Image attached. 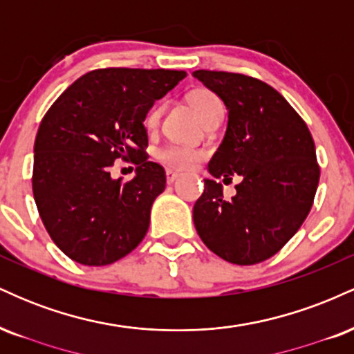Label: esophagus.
Instances as JSON below:
<instances>
[{"instance_id":"esophagus-1","label":"esophagus","mask_w":354,"mask_h":354,"mask_svg":"<svg viewBox=\"0 0 354 354\" xmlns=\"http://www.w3.org/2000/svg\"><path fill=\"white\" fill-rule=\"evenodd\" d=\"M178 178H180V173L173 171V169H168V171H166V183H168V185H173Z\"/></svg>"}]
</instances>
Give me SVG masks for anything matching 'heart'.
I'll return each instance as SVG.
<instances>
[{"instance_id": "heart-1", "label": "heart", "mask_w": 354, "mask_h": 354, "mask_svg": "<svg viewBox=\"0 0 354 354\" xmlns=\"http://www.w3.org/2000/svg\"><path fill=\"white\" fill-rule=\"evenodd\" d=\"M189 104L201 120H205L213 109L223 108L221 100L209 89H198V91L191 93ZM158 120H160V108L154 106L146 115L145 123L148 128H154L158 124ZM158 158L161 163L171 166L174 169H189L201 160L203 151L189 145H168L158 151Z\"/></svg>"}]
</instances>
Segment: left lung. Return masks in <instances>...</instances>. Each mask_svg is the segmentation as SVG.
<instances>
[{
  "mask_svg": "<svg viewBox=\"0 0 354 354\" xmlns=\"http://www.w3.org/2000/svg\"><path fill=\"white\" fill-rule=\"evenodd\" d=\"M193 76L228 109L225 138L208 171L243 178L231 200L223 196L221 183L205 180L193 208L194 228L219 258L256 265L278 253L310 213L319 181L315 141L270 84L226 71L198 70Z\"/></svg>",
  "mask_w": 354,
  "mask_h": 354,
  "instance_id": "8db88e82",
  "label": "left lung"
}]
</instances>
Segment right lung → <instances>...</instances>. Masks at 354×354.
I'll return each mask as SVG.
<instances>
[{"label": "right lung", "instance_id": "add662e5", "mask_svg": "<svg viewBox=\"0 0 354 354\" xmlns=\"http://www.w3.org/2000/svg\"><path fill=\"white\" fill-rule=\"evenodd\" d=\"M186 71L106 68L83 75L53 103L35 140L33 194L55 245L80 265L104 266L143 241L153 201L166 186L148 161L145 120ZM118 157L131 182L111 178Z\"/></svg>", "mask_w": 354, "mask_h": 354}]
</instances>
